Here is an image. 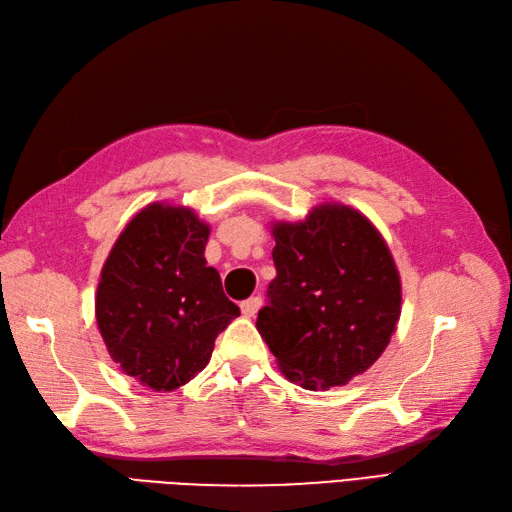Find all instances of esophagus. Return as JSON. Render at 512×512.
Instances as JSON below:
<instances>
[{
  "label": "esophagus",
  "mask_w": 512,
  "mask_h": 512,
  "mask_svg": "<svg viewBox=\"0 0 512 512\" xmlns=\"http://www.w3.org/2000/svg\"><path fill=\"white\" fill-rule=\"evenodd\" d=\"M260 305H262V299L260 297H252V299H247V301L241 303V312H243L245 318H252V316H256Z\"/></svg>",
  "instance_id": "obj_1"
}]
</instances>
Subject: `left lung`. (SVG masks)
Instances as JSON below:
<instances>
[{
    "mask_svg": "<svg viewBox=\"0 0 512 512\" xmlns=\"http://www.w3.org/2000/svg\"><path fill=\"white\" fill-rule=\"evenodd\" d=\"M271 232L277 275L258 333L290 382L307 391L348 384L397 329L401 282L389 245L361 211L337 203Z\"/></svg>",
    "mask_w": 512,
    "mask_h": 512,
    "instance_id": "obj_1",
    "label": "left lung"
}]
</instances>
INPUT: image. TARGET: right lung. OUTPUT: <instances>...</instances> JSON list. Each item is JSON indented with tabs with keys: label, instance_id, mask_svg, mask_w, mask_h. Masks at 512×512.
Listing matches in <instances>:
<instances>
[{
	"label": "right lung",
	"instance_id": "add662e5",
	"mask_svg": "<svg viewBox=\"0 0 512 512\" xmlns=\"http://www.w3.org/2000/svg\"><path fill=\"white\" fill-rule=\"evenodd\" d=\"M209 224L188 207L153 203L123 228L96 292V320L121 371L153 391H175L203 371L241 312L207 267Z\"/></svg>",
	"mask_w": 512,
	"mask_h": 512
}]
</instances>
